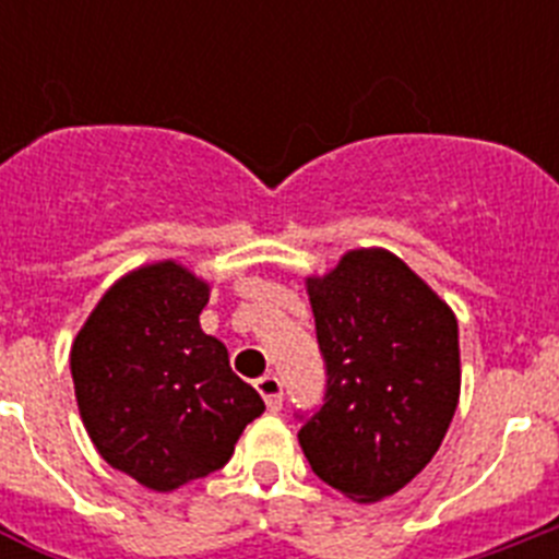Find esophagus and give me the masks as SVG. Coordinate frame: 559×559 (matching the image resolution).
<instances>
[{"label":"esophagus","mask_w":559,"mask_h":559,"mask_svg":"<svg viewBox=\"0 0 559 559\" xmlns=\"http://www.w3.org/2000/svg\"><path fill=\"white\" fill-rule=\"evenodd\" d=\"M254 386L257 392L263 394L269 412H280V408H283V380L276 378V374H263Z\"/></svg>","instance_id":"obj_1"}]
</instances>
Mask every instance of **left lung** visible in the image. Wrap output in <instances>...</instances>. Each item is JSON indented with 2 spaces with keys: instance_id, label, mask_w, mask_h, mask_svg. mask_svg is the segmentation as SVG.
<instances>
[{
  "instance_id": "obj_1",
  "label": "left lung",
  "mask_w": 559,
  "mask_h": 559,
  "mask_svg": "<svg viewBox=\"0 0 559 559\" xmlns=\"http://www.w3.org/2000/svg\"><path fill=\"white\" fill-rule=\"evenodd\" d=\"M308 296L328 392L299 445L324 484L380 501L431 462L451 426L456 316L386 249L347 251L330 274L308 276Z\"/></svg>"
}]
</instances>
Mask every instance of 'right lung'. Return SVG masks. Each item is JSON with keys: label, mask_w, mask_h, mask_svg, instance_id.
Wrapping results in <instances>:
<instances>
[{"label": "right lung", "mask_w": 559, "mask_h": 559, "mask_svg": "<svg viewBox=\"0 0 559 559\" xmlns=\"http://www.w3.org/2000/svg\"><path fill=\"white\" fill-rule=\"evenodd\" d=\"M210 283L162 260L111 285L75 335L69 367L83 426L114 471L170 492L221 471L263 397L201 330Z\"/></svg>", "instance_id": "add662e5"}]
</instances>
